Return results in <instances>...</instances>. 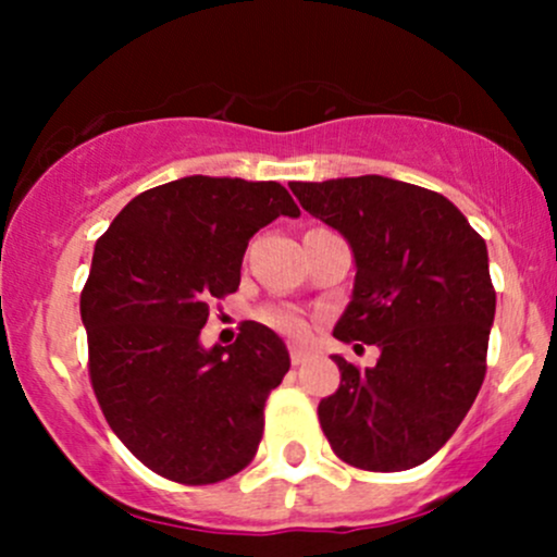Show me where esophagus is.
I'll use <instances>...</instances> for the list:
<instances>
[{
	"mask_svg": "<svg viewBox=\"0 0 557 557\" xmlns=\"http://www.w3.org/2000/svg\"><path fill=\"white\" fill-rule=\"evenodd\" d=\"M309 359V350H304L300 345H290V363L293 367H300V363H306Z\"/></svg>",
	"mask_w": 557,
	"mask_h": 557,
	"instance_id": "1",
	"label": "esophagus"
}]
</instances>
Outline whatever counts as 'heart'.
I'll return each mask as SVG.
<instances>
[{
    "label": "heart",
    "mask_w": 557,
    "mask_h": 557,
    "mask_svg": "<svg viewBox=\"0 0 557 557\" xmlns=\"http://www.w3.org/2000/svg\"><path fill=\"white\" fill-rule=\"evenodd\" d=\"M261 322L280 335L293 337V341H306L311 332V319L296 306H270L261 311Z\"/></svg>",
    "instance_id": "obj_1"
}]
</instances>
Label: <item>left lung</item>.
Returning a JSON list of instances; mask_svg holds the SVG:
<instances>
[{"mask_svg": "<svg viewBox=\"0 0 557 557\" xmlns=\"http://www.w3.org/2000/svg\"><path fill=\"white\" fill-rule=\"evenodd\" d=\"M290 190L354 248V298L332 335L380 348L372 369L332 356L341 387L317 408L324 437L354 469H413L450 440L487 374L484 238L445 196L382 175Z\"/></svg>", "mask_w": 557, "mask_h": 557, "instance_id": "obj_1", "label": "left lung"}]
</instances>
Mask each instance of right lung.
Masks as SVG:
<instances>
[{
  "label": "right lung",
  "instance_id": "obj_1",
  "mask_svg": "<svg viewBox=\"0 0 557 557\" xmlns=\"http://www.w3.org/2000/svg\"><path fill=\"white\" fill-rule=\"evenodd\" d=\"M280 214H300L280 183L190 175L138 194L96 240L81 293L94 395L170 482H222L257 456L267 398L290 369L285 343L259 322L225 348L198 335L238 290L251 235Z\"/></svg>",
  "mask_w": 557,
  "mask_h": 557
}]
</instances>
